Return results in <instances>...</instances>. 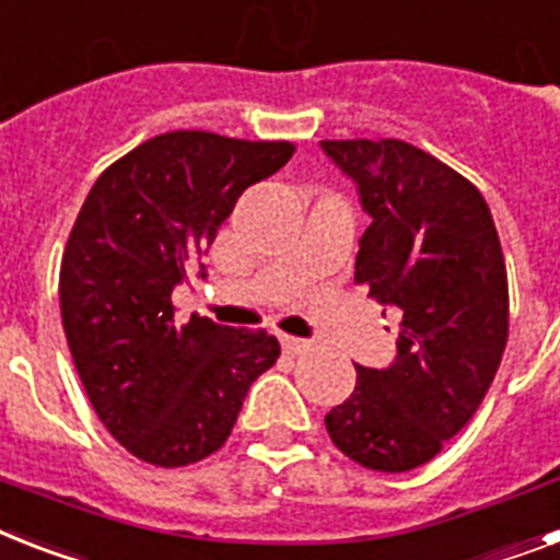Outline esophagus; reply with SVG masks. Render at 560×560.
I'll list each match as a JSON object with an SVG mask.
<instances>
[{
  "label": "esophagus",
  "instance_id": "obj_1",
  "mask_svg": "<svg viewBox=\"0 0 560 560\" xmlns=\"http://www.w3.org/2000/svg\"><path fill=\"white\" fill-rule=\"evenodd\" d=\"M281 348H284V353H304L311 348V342H307V339H299V336L281 334Z\"/></svg>",
  "mask_w": 560,
  "mask_h": 560
}]
</instances>
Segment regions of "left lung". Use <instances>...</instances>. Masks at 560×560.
<instances>
[{
  "mask_svg": "<svg viewBox=\"0 0 560 560\" xmlns=\"http://www.w3.org/2000/svg\"><path fill=\"white\" fill-rule=\"evenodd\" d=\"M322 149L357 180L371 215L353 279L399 311L397 362L357 365V388L327 411V434L365 469L411 471L475 417L501 368V238L480 189L434 154L394 138L322 140Z\"/></svg>",
  "mask_w": 560,
  "mask_h": 560,
  "instance_id": "1",
  "label": "left lung"
}]
</instances>
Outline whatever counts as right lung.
<instances>
[{
    "instance_id": "right-lung-1",
    "label": "right lung",
    "mask_w": 560,
    "mask_h": 560,
    "mask_svg": "<svg viewBox=\"0 0 560 560\" xmlns=\"http://www.w3.org/2000/svg\"><path fill=\"white\" fill-rule=\"evenodd\" d=\"M293 152L290 140L177 129L91 186L59 265V313L100 422L138 460L177 469L218 452L253 380L276 365V336L177 322L172 290L241 192Z\"/></svg>"
}]
</instances>
